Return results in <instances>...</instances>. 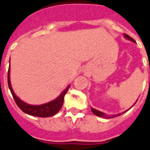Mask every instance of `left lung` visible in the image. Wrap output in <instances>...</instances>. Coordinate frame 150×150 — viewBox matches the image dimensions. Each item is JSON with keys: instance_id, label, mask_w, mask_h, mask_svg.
I'll list each match as a JSON object with an SVG mask.
<instances>
[{"instance_id": "left-lung-1", "label": "left lung", "mask_w": 150, "mask_h": 150, "mask_svg": "<svg viewBox=\"0 0 150 150\" xmlns=\"http://www.w3.org/2000/svg\"><path fill=\"white\" fill-rule=\"evenodd\" d=\"M123 36L125 38H126L127 40H129V41H132V42H134V43H136V41H135V40L133 39V38H131V37H129V35H126V34H123ZM136 102H137V100H136ZM136 103H135V104H136ZM133 105H132V106H133ZM132 107H131V108H132ZM131 108H130V109H131ZM130 109H127V110L125 111V112H123L119 113V114H117V115H106V114H105V113L103 112H100V111L96 110V109H93L92 107H91V110H92V112H93V114H94V115H97V116H99V117L105 118V119H110V118H114V117H116V116H119V115H122V114H123V113H125V112H127L128 110H129Z\"/></svg>"}]
</instances>
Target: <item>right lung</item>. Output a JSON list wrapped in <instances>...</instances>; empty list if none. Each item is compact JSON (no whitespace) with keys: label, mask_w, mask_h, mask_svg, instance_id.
Masks as SVG:
<instances>
[{"label":"right lung","mask_w":150,"mask_h":150,"mask_svg":"<svg viewBox=\"0 0 150 150\" xmlns=\"http://www.w3.org/2000/svg\"><path fill=\"white\" fill-rule=\"evenodd\" d=\"M8 83L10 91L11 92L16 104L18 105V106L20 108L21 110L23 111L24 113H26L28 115L42 118L53 116L58 112V111L60 110L62 106L63 103H64V95L66 94L69 87H70V86H67L66 88L55 99L51 101L49 103H45V104L42 105H30L23 102L14 93V90L11 87V79H10V66L8 73Z\"/></svg>","instance_id":"1"}]
</instances>
